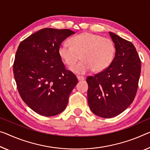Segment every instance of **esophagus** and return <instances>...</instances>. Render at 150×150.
I'll list each match as a JSON object with an SVG mask.
<instances>
[{
	"mask_svg": "<svg viewBox=\"0 0 150 150\" xmlns=\"http://www.w3.org/2000/svg\"><path fill=\"white\" fill-rule=\"evenodd\" d=\"M77 78H78V80H84L85 79L84 77L80 76H77Z\"/></svg>",
	"mask_w": 150,
	"mask_h": 150,
	"instance_id": "34e87169",
	"label": "esophagus"
}]
</instances>
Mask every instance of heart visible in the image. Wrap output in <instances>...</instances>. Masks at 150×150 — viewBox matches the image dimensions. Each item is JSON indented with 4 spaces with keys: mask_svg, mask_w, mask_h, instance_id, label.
<instances>
[{
    "mask_svg": "<svg viewBox=\"0 0 150 150\" xmlns=\"http://www.w3.org/2000/svg\"><path fill=\"white\" fill-rule=\"evenodd\" d=\"M69 45L64 43L59 45L58 53L66 65L82 61L70 68L72 72L84 74L91 70L94 72L104 70L110 65L115 53V46L111 40L91 33L74 36Z\"/></svg>",
    "mask_w": 150,
    "mask_h": 150,
    "instance_id": "1",
    "label": "heart"
}]
</instances>
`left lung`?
<instances>
[{"mask_svg": "<svg viewBox=\"0 0 150 150\" xmlns=\"http://www.w3.org/2000/svg\"><path fill=\"white\" fill-rule=\"evenodd\" d=\"M109 33L115 46L113 60L103 72L86 78L90 109L103 118L117 116L132 103L141 73V61L133 43Z\"/></svg>", "mask_w": 150, "mask_h": 150, "instance_id": "obj_1", "label": "left lung"}]
</instances>
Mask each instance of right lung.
<instances>
[{"instance_id":"1","label":"right lung","mask_w":150,"mask_h":150,"mask_svg":"<svg viewBox=\"0 0 150 150\" xmlns=\"http://www.w3.org/2000/svg\"><path fill=\"white\" fill-rule=\"evenodd\" d=\"M74 33L66 29H42L21 41L16 52L13 73L18 91L25 104L43 116L64 111L78 83L58 53L62 41Z\"/></svg>"}]
</instances>
